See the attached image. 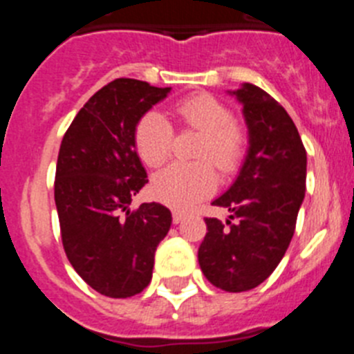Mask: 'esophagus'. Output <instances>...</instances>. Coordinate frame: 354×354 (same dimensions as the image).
<instances>
[{
    "label": "esophagus",
    "mask_w": 354,
    "mask_h": 354,
    "mask_svg": "<svg viewBox=\"0 0 354 354\" xmlns=\"http://www.w3.org/2000/svg\"><path fill=\"white\" fill-rule=\"evenodd\" d=\"M184 216H186V212L179 211V209H175V211L171 212V218H174V223H180V221L184 220Z\"/></svg>",
    "instance_id": "34e87169"
}]
</instances>
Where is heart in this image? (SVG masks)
Segmentation results:
<instances>
[{"label": "heart", "instance_id": "1", "mask_svg": "<svg viewBox=\"0 0 354 354\" xmlns=\"http://www.w3.org/2000/svg\"><path fill=\"white\" fill-rule=\"evenodd\" d=\"M175 115L184 126L202 133L195 158L205 161L171 162L154 175L152 193L171 207H187L214 192L216 174L212 162L221 174H230L239 167L245 156L246 133L234 120L228 106L209 93L177 102ZM171 143L174 129L167 117L159 111H147L134 129V145L142 161L149 167L162 165L170 156Z\"/></svg>", "mask_w": 354, "mask_h": 354}]
</instances>
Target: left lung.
Instances as JSON below:
<instances>
[{
	"label": "left lung",
	"mask_w": 354,
	"mask_h": 354,
	"mask_svg": "<svg viewBox=\"0 0 354 354\" xmlns=\"http://www.w3.org/2000/svg\"><path fill=\"white\" fill-rule=\"evenodd\" d=\"M230 93L243 104L248 154L232 186L212 202L230 216L205 218L198 264L214 287L243 292L261 286L289 248L305 198L306 150L292 118L270 93L252 83Z\"/></svg>",
	"instance_id": "1"
}]
</instances>
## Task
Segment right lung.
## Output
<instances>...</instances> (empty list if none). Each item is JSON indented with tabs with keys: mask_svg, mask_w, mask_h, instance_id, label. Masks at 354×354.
Instances as JSON below:
<instances>
[{
	"mask_svg": "<svg viewBox=\"0 0 354 354\" xmlns=\"http://www.w3.org/2000/svg\"><path fill=\"white\" fill-rule=\"evenodd\" d=\"M168 92L129 77L111 81L90 97L62 140L55 202L64 250L84 282L109 298H131L149 286L156 248L170 230L165 205L129 207L149 183L134 129Z\"/></svg>",
	"mask_w": 354,
	"mask_h": 354,
	"instance_id": "obj_1",
	"label": "right lung"
}]
</instances>
